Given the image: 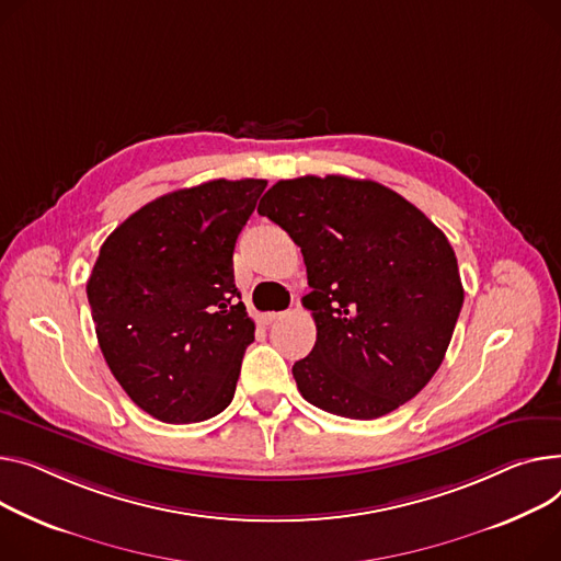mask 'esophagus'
Listing matches in <instances>:
<instances>
[{
    "instance_id": "esophagus-1",
    "label": "esophagus",
    "mask_w": 561,
    "mask_h": 561,
    "mask_svg": "<svg viewBox=\"0 0 561 561\" xmlns=\"http://www.w3.org/2000/svg\"><path fill=\"white\" fill-rule=\"evenodd\" d=\"M279 318H284V311H271V313H264V316H261L259 320H261V324H273V322H277Z\"/></svg>"
}]
</instances>
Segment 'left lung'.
I'll list each match as a JSON object with an SVG mask.
<instances>
[{"mask_svg": "<svg viewBox=\"0 0 561 561\" xmlns=\"http://www.w3.org/2000/svg\"><path fill=\"white\" fill-rule=\"evenodd\" d=\"M256 211L302 248L318 339L297 390L350 420L383 417L437 371L462 309L458 259L424 211L345 175L279 180Z\"/></svg>", "mask_w": 561, "mask_h": 561, "instance_id": "left-lung-1", "label": "left lung"}]
</instances>
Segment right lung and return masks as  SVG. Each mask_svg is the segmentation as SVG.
Instances as JSON below:
<instances>
[{"label":"right lung","instance_id":"obj_1","mask_svg":"<svg viewBox=\"0 0 561 561\" xmlns=\"http://www.w3.org/2000/svg\"><path fill=\"white\" fill-rule=\"evenodd\" d=\"M266 180H209L160 196L101 245L88 300L126 394L167 424L205 422L234 397L254 341L234 284V243Z\"/></svg>","mask_w":561,"mask_h":561}]
</instances>
